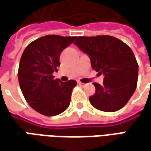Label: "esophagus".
I'll return each mask as SVG.
<instances>
[{
	"instance_id": "1",
	"label": "esophagus",
	"mask_w": 151,
	"mask_h": 151,
	"mask_svg": "<svg viewBox=\"0 0 151 151\" xmlns=\"http://www.w3.org/2000/svg\"><path fill=\"white\" fill-rule=\"evenodd\" d=\"M78 84L79 86H82V87H84V86H86V85H87L86 83H81V82H78Z\"/></svg>"
}]
</instances>
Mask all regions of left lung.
<instances>
[{
    "instance_id": "obj_1",
    "label": "left lung",
    "mask_w": 151,
    "mask_h": 151,
    "mask_svg": "<svg viewBox=\"0 0 151 151\" xmlns=\"http://www.w3.org/2000/svg\"><path fill=\"white\" fill-rule=\"evenodd\" d=\"M73 44L88 55L93 69L104 75L103 83H93L96 92L89 97L91 104L107 112L122 108L135 93L138 78L132 49L110 35L79 36Z\"/></svg>"
}]
</instances>
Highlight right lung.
I'll list each match as a JSON object with an SVG mask.
<instances>
[{"label":"right lung","mask_w":151,"mask_h":151,"mask_svg":"<svg viewBox=\"0 0 151 151\" xmlns=\"http://www.w3.org/2000/svg\"><path fill=\"white\" fill-rule=\"evenodd\" d=\"M75 39L56 35L43 36L30 43L22 54L18 71L19 87L29 105L41 114L56 116L69 106L77 82L63 83L54 79L53 73L60 65L61 52Z\"/></svg>","instance_id":"1"}]
</instances>
